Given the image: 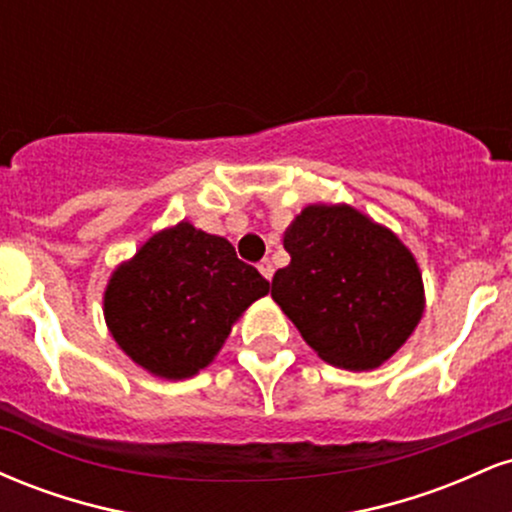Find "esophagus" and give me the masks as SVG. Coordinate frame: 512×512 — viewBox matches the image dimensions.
I'll return each mask as SVG.
<instances>
[{"label": "esophagus", "instance_id": "esophagus-1", "mask_svg": "<svg viewBox=\"0 0 512 512\" xmlns=\"http://www.w3.org/2000/svg\"><path fill=\"white\" fill-rule=\"evenodd\" d=\"M257 269H260V272H262V276H264V279H272V276H274V264L272 262H269V260H262L260 262V267H257Z\"/></svg>", "mask_w": 512, "mask_h": 512}]
</instances>
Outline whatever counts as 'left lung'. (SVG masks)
Here are the masks:
<instances>
[{
  "label": "left lung",
  "mask_w": 512,
  "mask_h": 512,
  "mask_svg": "<svg viewBox=\"0 0 512 512\" xmlns=\"http://www.w3.org/2000/svg\"><path fill=\"white\" fill-rule=\"evenodd\" d=\"M291 262L272 298L322 361L373 370L424 317L416 257L397 233L351 204H308L284 231Z\"/></svg>",
  "instance_id": "1"
}]
</instances>
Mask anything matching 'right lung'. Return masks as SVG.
Masks as SVG:
<instances>
[{
	"label": "right lung",
	"mask_w": 512,
	"mask_h": 512,
	"mask_svg": "<svg viewBox=\"0 0 512 512\" xmlns=\"http://www.w3.org/2000/svg\"><path fill=\"white\" fill-rule=\"evenodd\" d=\"M269 281L226 238L190 221L163 228L110 274L105 325L137 366L185 380L214 361L238 317Z\"/></svg>",
	"instance_id": "right-lung-1"
}]
</instances>
